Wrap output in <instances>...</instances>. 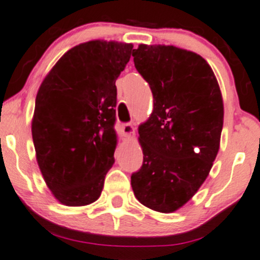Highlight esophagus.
Returning <instances> with one entry per match:
<instances>
[{"label":"esophagus","instance_id":"esophagus-1","mask_svg":"<svg viewBox=\"0 0 260 260\" xmlns=\"http://www.w3.org/2000/svg\"><path fill=\"white\" fill-rule=\"evenodd\" d=\"M123 133L127 136L128 138H135L136 137V128L135 125L131 124V123H127V124L123 125Z\"/></svg>","mask_w":260,"mask_h":260}]
</instances>
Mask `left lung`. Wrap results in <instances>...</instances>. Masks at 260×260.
I'll return each instance as SVG.
<instances>
[{"mask_svg":"<svg viewBox=\"0 0 260 260\" xmlns=\"http://www.w3.org/2000/svg\"><path fill=\"white\" fill-rule=\"evenodd\" d=\"M133 51L136 69L152 90L153 111L138 127L143 165L131 185L142 205L169 214L209 176L224 123L222 95L210 65L196 52L145 44Z\"/></svg>","mask_w":260,"mask_h":260,"instance_id":"obj_1","label":"left lung"}]
</instances>
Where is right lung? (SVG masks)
<instances>
[{"mask_svg": "<svg viewBox=\"0 0 260 260\" xmlns=\"http://www.w3.org/2000/svg\"><path fill=\"white\" fill-rule=\"evenodd\" d=\"M132 44L91 40L65 52L36 94L31 132L36 161L60 204L85 206L101 196L114 164L115 80Z\"/></svg>", "mask_w": 260, "mask_h": 260, "instance_id": "right-lung-1", "label": "right lung"}]
</instances>
